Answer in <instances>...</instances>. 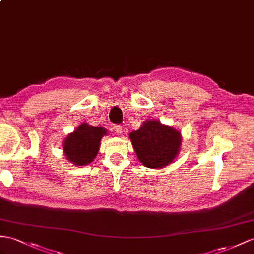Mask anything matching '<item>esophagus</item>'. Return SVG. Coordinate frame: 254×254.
<instances>
[{
	"label": "esophagus",
	"instance_id": "34e87169",
	"mask_svg": "<svg viewBox=\"0 0 254 254\" xmlns=\"http://www.w3.org/2000/svg\"><path fill=\"white\" fill-rule=\"evenodd\" d=\"M113 130L116 132V133H119V134H121L122 133V130H123V127L121 126V125H119V124H116V125H113Z\"/></svg>",
	"mask_w": 254,
	"mask_h": 254
}]
</instances>
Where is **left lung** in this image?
<instances>
[{
  "label": "left lung",
  "instance_id": "left-lung-1",
  "mask_svg": "<svg viewBox=\"0 0 254 254\" xmlns=\"http://www.w3.org/2000/svg\"><path fill=\"white\" fill-rule=\"evenodd\" d=\"M140 162L148 168H163L176 158L181 134L158 121H147L129 135Z\"/></svg>",
  "mask_w": 254,
  "mask_h": 254
}]
</instances>
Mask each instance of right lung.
<instances>
[{
	"mask_svg": "<svg viewBox=\"0 0 254 254\" xmlns=\"http://www.w3.org/2000/svg\"><path fill=\"white\" fill-rule=\"evenodd\" d=\"M104 134H107V130L102 127L82 124L64 140V151L66 158L76 166L88 165L97 156Z\"/></svg>",
	"mask_w": 254,
	"mask_h": 254,
	"instance_id": "1",
	"label": "right lung"
}]
</instances>
